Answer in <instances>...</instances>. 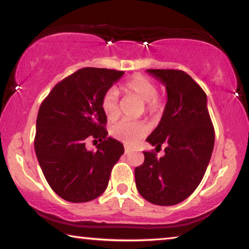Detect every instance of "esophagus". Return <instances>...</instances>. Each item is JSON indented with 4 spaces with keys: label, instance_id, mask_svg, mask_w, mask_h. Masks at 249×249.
Returning a JSON list of instances; mask_svg holds the SVG:
<instances>
[{
    "label": "esophagus",
    "instance_id": "obj_1",
    "mask_svg": "<svg viewBox=\"0 0 249 249\" xmlns=\"http://www.w3.org/2000/svg\"><path fill=\"white\" fill-rule=\"evenodd\" d=\"M133 151V149L128 148V146H125V155H129Z\"/></svg>",
    "mask_w": 249,
    "mask_h": 249
}]
</instances>
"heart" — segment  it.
I'll return each mask as SVG.
<instances>
[{
  "instance_id": "obj_1",
  "label": "heart",
  "mask_w": 249,
  "mask_h": 249,
  "mask_svg": "<svg viewBox=\"0 0 249 249\" xmlns=\"http://www.w3.org/2000/svg\"><path fill=\"white\" fill-rule=\"evenodd\" d=\"M123 91L126 94L134 96L144 103V109L150 116H157L164 109V100L159 97L158 87L151 80L141 74L133 75L124 83ZM101 108L109 121H114L120 116L117 92L113 89L108 90L101 99ZM148 132L145 124L140 122L123 121L113 126L111 134L126 144H134Z\"/></svg>"
}]
</instances>
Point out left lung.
<instances>
[{
  "mask_svg": "<svg viewBox=\"0 0 249 249\" xmlns=\"http://www.w3.org/2000/svg\"><path fill=\"white\" fill-rule=\"evenodd\" d=\"M167 89L160 123L146 141L164 156L144 153L135 168V184L143 198L156 205H175L186 199L204 176L214 146V128L203 89L180 70H146Z\"/></svg>",
  "mask_w": 249,
  "mask_h": 249,
  "instance_id": "left-lung-1",
  "label": "left lung"
}]
</instances>
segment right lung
I'll return each mask as SVG.
<instances>
[{
  "label": "right lung",
  "instance_id": "right-lung-1",
  "mask_svg": "<svg viewBox=\"0 0 249 249\" xmlns=\"http://www.w3.org/2000/svg\"><path fill=\"white\" fill-rule=\"evenodd\" d=\"M123 71L83 68L63 79L41 103L35 151L56 194L69 202L97 198L107 188L114 164L124 153L120 141L107 138V117L101 99ZM88 138L101 143L96 152L85 148Z\"/></svg>",
  "mask_w": 249,
  "mask_h": 249
}]
</instances>
